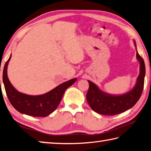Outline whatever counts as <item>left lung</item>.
Returning <instances> with one entry per match:
<instances>
[{
  "instance_id": "1",
  "label": "left lung",
  "mask_w": 151,
  "mask_h": 151,
  "mask_svg": "<svg viewBox=\"0 0 151 151\" xmlns=\"http://www.w3.org/2000/svg\"><path fill=\"white\" fill-rule=\"evenodd\" d=\"M136 47V43L134 41ZM137 59L140 63V73L133 89L122 95H112L101 90L92 82L88 81L89 89L86 100L93 110L98 114L113 116L124 112L135 105L140 98L144 88L145 65L143 59L137 51Z\"/></svg>"
}]
</instances>
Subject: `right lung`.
I'll list each match as a JSON object with an SVG mask.
<instances>
[{
  "mask_svg": "<svg viewBox=\"0 0 151 151\" xmlns=\"http://www.w3.org/2000/svg\"><path fill=\"white\" fill-rule=\"evenodd\" d=\"M11 55L5 63L2 80L10 104L21 114L33 117H46L55 110L64 93L77 80L76 78L59 84L44 94L28 95L18 92L10 83L7 75V67Z\"/></svg>",
  "mask_w": 151,
  "mask_h": 151,
  "instance_id": "add662e5",
  "label": "right lung"
}]
</instances>
